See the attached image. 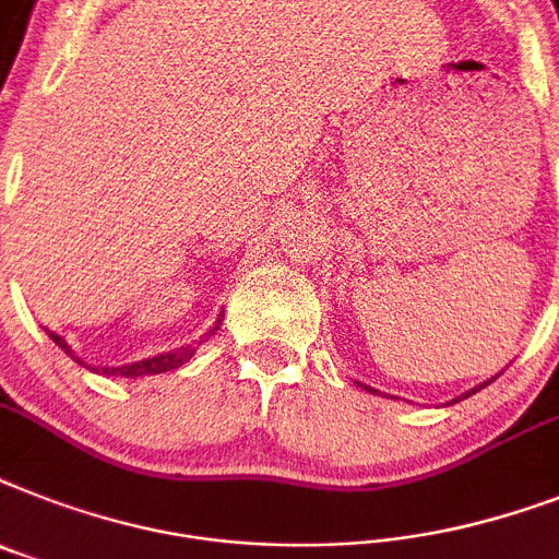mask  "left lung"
Masks as SVG:
<instances>
[{
	"mask_svg": "<svg viewBox=\"0 0 559 559\" xmlns=\"http://www.w3.org/2000/svg\"><path fill=\"white\" fill-rule=\"evenodd\" d=\"M493 379H497V376H493ZM493 379H488V382H483V384H476V388H471L468 393H462V396H456V399H451V402H448V405H456V402H462V399H468V396H474L476 390H483V388H488V384L493 382ZM356 384H361V382H356ZM361 388L365 390H370V393H376V388H367V384H361Z\"/></svg>",
	"mask_w": 559,
	"mask_h": 559,
	"instance_id": "1",
	"label": "left lung"
}]
</instances>
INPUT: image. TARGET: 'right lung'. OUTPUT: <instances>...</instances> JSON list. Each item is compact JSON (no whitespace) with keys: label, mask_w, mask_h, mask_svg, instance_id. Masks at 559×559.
I'll return each instance as SVG.
<instances>
[{"label":"right lung","mask_w":559,"mask_h":559,"mask_svg":"<svg viewBox=\"0 0 559 559\" xmlns=\"http://www.w3.org/2000/svg\"><path fill=\"white\" fill-rule=\"evenodd\" d=\"M221 321H224V312L217 316L215 324L209 326V333L203 335V338H209V335H215L217 330H221ZM48 335H51L57 347H62V350H66L68 356L74 358V350L68 347L62 335L51 333V330H48ZM203 338L198 344H203ZM198 344H183V347H175V350H169V353H160V356L143 358V361H131V365H122V367H103V373H106V376H122V379H140V376L169 373V370H177V367H183L186 361H189V358L194 356V350H198ZM74 361H80V358H74ZM80 365H83V361H80Z\"/></svg>","instance_id":"add662e5"}]
</instances>
